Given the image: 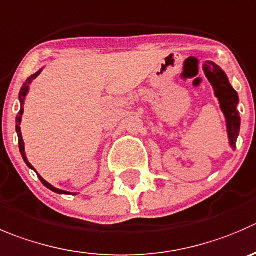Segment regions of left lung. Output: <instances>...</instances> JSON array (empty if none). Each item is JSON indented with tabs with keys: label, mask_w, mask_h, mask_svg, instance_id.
<instances>
[{
	"label": "left lung",
	"mask_w": 256,
	"mask_h": 256,
	"mask_svg": "<svg viewBox=\"0 0 256 256\" xmlns=\"http://www.w3.org/2000/svg\"><path fill=\"white\" fill-rule=\"evenodd\" d=\"M204 72L206 78L212 85L215 90L216 98L220 102V106L222 113L225 114L226 126H228V134L230 146L235 150L236 140L239 137L240 132V116L238 112L239 96L231 84L228 82L225 72L212 62H206L204 64Z\"/></svg>",
	"instance_id": "1"
}]
</instances>
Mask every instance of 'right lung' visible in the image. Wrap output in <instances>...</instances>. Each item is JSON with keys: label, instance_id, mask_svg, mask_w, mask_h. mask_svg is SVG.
<instances>
[{"label": "right lung", "instance_id": "1", "mask_svg": "<svg viewBox=\"0 0 256 256\" xmlns=\"http://www.w3.org/2000/svg\"><path fill=\"white\" fill-rule=\"evenodd\" d=\"M41 70H42V69H41ZM41 70H38V72H36V74L31 75V76L28 78V80H26L25 84L22 85V88H21L20 96H18V99H20V103H21V110H20V113H18V116H16V132H17V136H18V147H20L21 156H22V158H24V160H25L26 164H28V166L30 167L31 170H34V171H35V168H34V167L31 166V163L28 162V157H26V153H25V143H24L22 134H21V126H20V124H21V119H22V114H24V103H25V98H26V96H28V89H30V84L34 82V80L36 79V78L38 76V75H40ZM35 172H36V171H35ZM36 174H38V172H36ZM38 178H40V181L42 182L44 186L48 187V188L51 190V191L56 192V194H70V192L62 191V190H59V188H56V187L51 186V184H48V182H46L45 180H44L42 177H41L38 174Z\"/></svg>", "mask_w": 256, "mask_h": 256}]
</instances>
